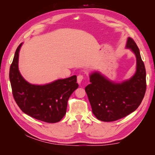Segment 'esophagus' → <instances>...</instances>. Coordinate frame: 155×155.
Segmentation results:
<instances>
[{"mask_svg":"<svg viewBox=\"0 0 155 155\" xmlns=\"http://www.w3.org/2000/svg\"><path fill=\"white\" fill-rule=\"evenodd\" d=\"M83 75H79V76H78V83H79V84H80L81 83V81H82V80L83 79Z\"/></svg>","mask_w":155,"mask_h":155,"instance_id":"34e87169","label":"esophagus"}]
</instances>
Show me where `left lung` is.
Masks as SVG:
<instances>
[{"instance_id":"left-lung-1","label":"left lung","mask_w":155,"mask_h":155,"mask_svg":"<svg viewBox=\"0 0 155 155\" xmlns=\"http://www.w3.org/2000/svg\"><path fill=\"white\" fill-rule=\"evenodd\" d=\"M126 48L137 58V71L128 80L115 83L98 72L90 75V82L85 91L93 114L103 121H113L134 112L141 104L146 91V72L134 40L129 37Z\"/></svg>"}]
</instances>
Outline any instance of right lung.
<instances>
[{"label":"right lung","mask_w":155,"mask_h":155,"mask_svg":"<svg viewBox=\"0 0 155 155\" xmlns=\"http://www.w3.org/2000/svg\"><path fill=\"white\" fill-rule=\"evenodd\" d=\"M22 45L15 51L9 74L14 100L21 110L32 118L47 123L58 122L66 114L70 96L78 88L77 76L44 85L29 83L22 78L18 67Z\"/></svg>","instance_id":"obj_1"}]
</instances>
